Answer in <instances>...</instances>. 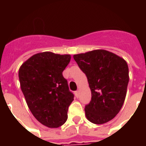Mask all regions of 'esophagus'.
Masks as SVG:
<instances>
[{
	"label": "esophagus",
	"mask_w": 146,
	"mask_h": 146,
	"mask_svg": "<svg viewBox=\"0 0 146 146\" xmlns=\"http://www.w3.org/2000/svg\"><path fill=\"white\" fill-rule=\"evenodd\" d=\"M75 95L76 96V98H79V95H80V92H79V91H76V92H75Z\"/></svg>",
	"instance_id": "obj_1"
}]
</instances>
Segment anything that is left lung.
I'll list each match as a JSON object with an SVG mask.
<instances>
[{"instance_id": "8db88e82", "label": "left lung", "mask_w": 146, "mask_h": 146, "mask_svg": "<svg viewBox=\"0 0 146 146\" xmlns=\"http://www.w3.org/2000/svg\"><path fill=\"white\" fill-rule=\"evenodd\" d=\"M73 58L87 76L91 89V102L84 108L86 118L95 124L113 119L126 98L129 81L126 61L104 49L75 54Z\"/></svg>"}]
</instances>
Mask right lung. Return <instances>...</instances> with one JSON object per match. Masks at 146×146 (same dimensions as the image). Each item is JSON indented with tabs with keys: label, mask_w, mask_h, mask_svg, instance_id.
I'll return each mask as SVG.
<instances>
[{
	"label": "right lung",
	"mask_w": 146,
	"mask_h": 146,
	"mask_svg": "<svg viewBox=\"0 0 146 146\" xmlns=\"http://www.w3.org/2000/svg\"><path fill=\"white\" fill-rule=\"evenodd\" d=\"M70 54L43 52L24 62L19 70L20 87L27 106L41 124L56 128L64 124L74 100L62 71Z\"/></svg>",
	"instance_id": "add662e5"
}]
</instances>
